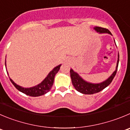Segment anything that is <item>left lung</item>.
<instances>
[{
  "label": "left lung",
  "mask_w": 130,
  "mask_h": 130,
  "mask_svg": "<svg viewBox=\"0 0 130 130\" xmlns=\"http://www.w3.org/2000/svg\"><path fill=\"white\" fill-rule=\"evenodd\" d=\"M94 29L100 33H108L112 35L110 32L105 28L100 27H96ZM119 60V55L118 54V60L117 62V66H116V70L114 72L112 73V75L107 79V80L104 81L103 82L100 83V84H91L86 82L83 80L76 73H75L72 69L70 70V76L71 78V82L73 85L75 89L78 92H81L85 94H92L97 93L100 92L103 89H104L105 87L109 86L110 83L113 80V78L116 76V73L117 71V68H118Z\"/></svg>",
  "instance_id": "8db88e82"
}]
</instances>
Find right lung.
<instances>
[{
    "instance_id": "add662e5",
    "label": "right lung",
    "mask_w": 130,
    "mask_h": 130,
    "mask_svg": "<svg viewBox=\"0 0 130 130\" xmlns=\"http://www.w3.org/2000/svg\"><path fill=\"white\" fill-rule=\"evenodd\" d=\"M5 65H6V62H5ZM60 66H61V64H60V65L57 66V67H55V68H54V70L49 73L48 76L45 78V79L41 84H39L38 86H35V87H30V88H24V87L19 86L18 85L16 84L11 79H10V81L11 82L13 86L18 91L25 94L26 95L33 96V97L41 96V95L45 94L46 93H47L48 92L50 91V89L52 88L53 84H54V78H55V75L59 71Z\"/></svg>"
}]
</instances>
